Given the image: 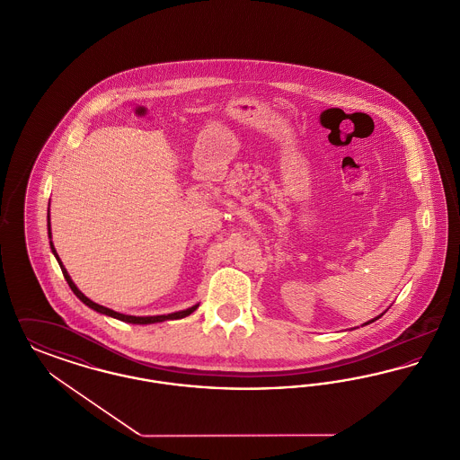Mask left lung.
<instances>
[{"label": "left lung", "mask_w": 460, "mask_h": 460, "mask_svg": "<svg viewBox=\"0 0 460 460\" xmlns=\"http://www.w3.org/2000/svg\"><path fill=\"white\" fill-rule=\"evenodd\" d=\"M374 321H376V319H372L371 323H374ZM367 324H369V323H367Z\"/></svg>", "instance_id": "8db88e82"}]
</instances>
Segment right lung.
<instances>
[{
	"label": "right lung",
	"instance_id": "1",
	"mask_svg": "<svg viewBox=\"0 0 460 460\" xmlns=\"http://www.w3.org/2000/svg\"><path fill=\"white\" fill-rule=\"evenodd\" d=\"M48 234H49V238H51V231H49V214H48ZM49 246H51V252H53V255L57 257V261L60 263V269H62V272H64V278H66V283L70 286V289L74 291V295L83 302V304H86V305L91 306L93 310H96V312H100V314H105V315H110V317H115V319H119V321H124V323H131V324H154V323H162V321H167V319H182V317H186V315H190V314H193L195 310H197L198 305L191 306V308H186V310H181V312H174V314H169V315H154V317H136V315H124V314H119V312H115V310H111V308H107V306L98 305V304H94V302H91L88 296H84L79 289H77V286L72 283V279H70V276H68V272L66 270V267H64V263L60 261V257L57 255V250H55V246H53V243L49 241Z\"/></svg>",
	"mask_w": 460,
	"mask_h": 460
}]
</instances>
